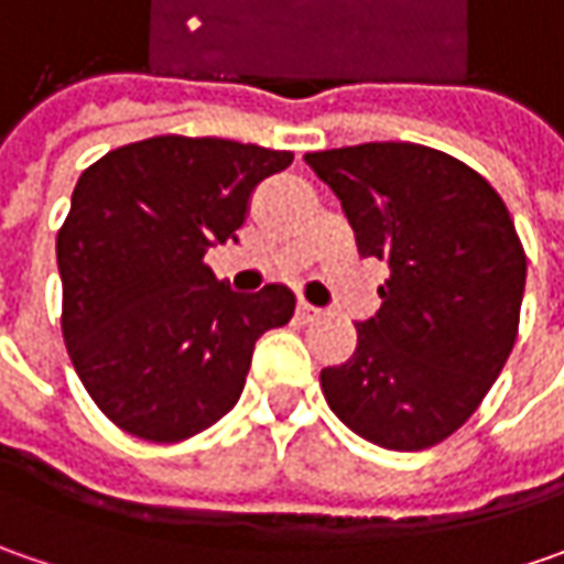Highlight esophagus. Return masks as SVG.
<instances>
[{"label": "esophagus", "instance_id": "34e87169", "mask_svg": "<svg viewBox=\"0 0 564 564\" xmlns=\"http://www.w3.org/2000/svg\"><path fill=\"white\" fill-rule=\"evenodd\" d=\"M297 316H301L304 323H311V319L319 316V311H316L314 304H307V301H297Z\"/></svg>", "mask_w": 564, "mask_h": 564}]
</instances>
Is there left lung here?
Instances as JSON below:
<instances>
[{"label": "left lung", "instance_id": "1", "mask_svg": "<svg viewBox=\"0 0 564 564\" xmlns=\"http://www.w3.org/2000/svg\"><path fill=\"white\" fill-rule=\"evenodd\" d=\"M360 257L389 267L355 355L319 373L336 417L367 443L417 452L477 411L518 336L528 260L484 175L421 143L307 153Z\"/></svg>", "mask_w": 564, "mask_h": 564}]
</instances>
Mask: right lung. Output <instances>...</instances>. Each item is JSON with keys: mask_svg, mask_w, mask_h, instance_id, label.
Wrapping results in <instances>:
<instances>
[{"mask_svg": "<svg viewBox=\"0 0 564 564\" xmlns=\"http://www.w3.org/2000/svg\"><path fill=\"white\" fill-rule=\"evenodd\" d=\"M289 150L163 134L106 153L77 178L55 257L62 336L109 421L178 443L241 399L253 345L285 326L294 294L231 292L204 263L235 241L263 178Z\"/></svg>", "mask_w": 564, "mask_h": 564, "instance_id": "1", "label": "right lung"}]
</instances>
